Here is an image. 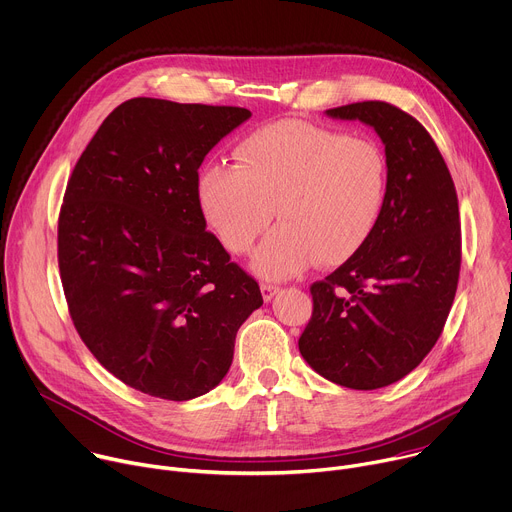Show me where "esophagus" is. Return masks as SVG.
I'll use <instances>...</instances> for the list:
<instances>
[{"instance_id":"esophagus-1","label":"esophagus","mask_w":512,"mask_h":512,"mask_svg":"<svg viewBox=\"0 0 512 512\" xmlns=\"http://www.w3.org/2000/svg\"><path fill=\"white\" fill-rule=\"evenodd\" d=\"M260 290H262V298H264L266 302H270V300L278 294V290H280V288H278L276 284H262V286H260Z\"/></svg>"}]
</instances>
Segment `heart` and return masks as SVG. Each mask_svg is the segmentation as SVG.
Listing matches in <instances>:
<instances>
[{"mask_svg": "<svg viewBox=\"0 0 512 512\" xmlns=\"http://www.w3.org/2000/svg\"><path fill=\"white\" fill-rule=\"evenodd\" d=\"M238 165L208 163L197 175L203 218L234 254L256 250L254 270L272 280L302 272L315 258L335 266L373 234L385 191V155L369 139L311 123L266 125L236 147Z\"/></svg>", "mask_w": 512, "mask_h": 512, "instance_id": "1", "label": "heart"}]
</instances>
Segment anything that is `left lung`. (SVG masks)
<instances>
[{
	"label": "left lung",
	"instance_id": "obj_1",
	"mask_svg": "<svg viewBox=\"0 0 512 512\" xmlns=\"http://www.w3.org/2000/svg\"><path fill=\"white\" fill-rule=\"evenodd\" d=\"M385 145L387 191L369 240L311 286L313 317L298 349L325 379L379 389L414 371L436 345L460 274L456 187L430 133L381 100L329 109Z\"/></svg>",
	"mask_w": 512,
	"mask_h": 512
}]
</instances>
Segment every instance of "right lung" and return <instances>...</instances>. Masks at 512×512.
I'll use <instances>...</instances> for the list:
<instances>
[{
  "label": "right lung",
  "mask_w": 512,
  "mask_h": 512,
  "mask_svg": "<svg viewBox=\"0 0 512 512\" xmlns=\"http://www.w3.org/2000/svg\"><path fill=\"white\" fill-rule=\"evenodd\" d=\"M252 113L131 98L86 145L58 220L72 323L117 379L187 401L214 389L236 333L262 306L258 282L206 230L197 169Z\"/></svg>",
  "instance_id": "right-lung-1"
}]
</instances>
